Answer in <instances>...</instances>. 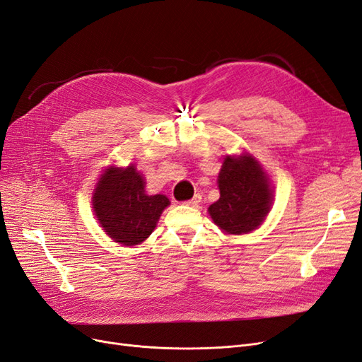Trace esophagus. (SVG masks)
<instances>
[{"label":"esophagus","mask_w":362,"mask_h":362,"mask_svg":"<svg viewBox=\"0 0 362 362\" xmlns=\"http://www.w3.org/2000/svg\"><path fill=\"white\" fill-rule=\"evenodd\" d=\"M199 203H202V195H199V194H195V195L192 197V199H189V202L186 203V204H188V206H192V207H197Z\"/></svg>","instance_id":"esophagus-1"}]
</instances>
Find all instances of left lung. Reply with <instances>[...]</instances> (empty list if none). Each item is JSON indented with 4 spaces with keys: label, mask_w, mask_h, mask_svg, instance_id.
<instances>
[{
    "label": "left lung",
    "mask_w": 362,
    "mask_h": 362,
    "mask_svg": "<svg viewBox=\"0 0 362 362\" xmlns=\"http://www.w3.org/2000/svg\"><path fill=\"white\" fill-rule=\"evenodd\" d=\"M221 197L209 207L226 234H247L264 222L273 203V188L261 164L249 153L226 155L218 176Z\"/></svg>",
    "instance_id": "8db88e82"
}]
</instances>
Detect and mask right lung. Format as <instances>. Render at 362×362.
I'll return each mask as SVG.
<instances>
[{
    "mask_svg": "<svg viewBox=\"0 0 362 362\" xmlns=\"http://www.w3.org/2000/svg\"><path fill=\"white\" fill-rule=\"evenodd\" d=\"M146 182L137 168H105L93 189L92 206L104 233L116 243L136 246L152 234L170 199L146 194Z\"/></svg>",
    "mask_w": 362,
    "mask_h": 362,
    "instance_id": "1",
    "label": "right lung"
}]
</instances>
